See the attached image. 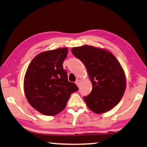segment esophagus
<instances>
[{
  "label": "esophagus",
  "instance_id": "1",
  "mask_svg": "<svg viewBox=\"0 0 147 147\" xmlns=\"http://www.w3.org/2000/svg\"><path fill=\"white\" fill-rule=\"evenodd\" d=\"M80 83H81V81H80L79 79H77V81H76V82H75V83H76V85H77L78 87H79V84H80Z\"/></svg>",
  "mask_w": 147,
  "mask_h": 147
}]
</instances>
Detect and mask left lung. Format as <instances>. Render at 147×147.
<instances>
[{
    "instance_id": "1",
    "label": "left lung",
    "mask_w": 147,
    "mask_h": 147,
    "mask_svg": "<svg viewBox=\"0 0 147 147\" xmlns=\"http://www.w3.org/2000/svg\"><path fill=\"white\" fill-rule=\"evenodd\" d=\"M72 54L83 62L92 83V91L84 97L87 107L96 113L109 111L120 102L126 87L124 70L109 50L92 46L75 47Z\"/></svg>"
}]
</instances>
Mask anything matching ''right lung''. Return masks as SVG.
I'll return each instance as SVG.
<instances>
[{
  "label": "right lung",
  "mask_w": 147,
  "mask_h": 147,
  "mask_svg": "<svg viewBox=\"0 0 147 147\" xmlns=\"http://www.w3.org/2000/svg\"><path fill=\"white\" fill-rule=\"evenodd\" d=\"M67 54V48L41 52L31 60L25 72V97L31 106L46 116L62 111L70 95L79 89L68 81L62 66Z\"/></svg>",
  "instance_id": "1"
}]
</instances>
